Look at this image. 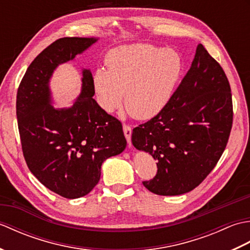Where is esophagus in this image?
<instances>
[{
  "mask_svg": "<svg viewBox=\"0 0 250 250\" xmlns=\"http://www.w3.org/2000/svg\"><path fill=\"white\" fill-rule=\"evenodd\" d=\"M124 133H125V136L126 141H128V144L129 146H131V135H132V128L130 125H124Z\"/></svg>",
  "mask_w": 250,
  "mask_h": 250,
  "instance_id": "34e87169",
  "label": "esophagus"
}]
</instances>
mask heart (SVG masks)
I'll list each match as a JSON object with an SVG mask.
<instances>
[{"mask_svg": "<svg viewBox=\"0 0 250 250\" xmlns=\"http://www.w3.org/2000/svg\"><path fill=\"white\" fill-rule=\"evenodd\" d=\"M107 70L98 67L92 84L101 108L113 113L122 104L136 119H150L172 100L183 71L176 51L134 44L121 46L105 56Z\"/></svg>", "mask_w": 250, "mask_h": 250, "instance_id": "obj_1", "label": "heart"}]
</instances>
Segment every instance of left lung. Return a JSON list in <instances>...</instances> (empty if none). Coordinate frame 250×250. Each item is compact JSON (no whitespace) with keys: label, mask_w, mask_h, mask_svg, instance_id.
I'll use <instances>...</instances> for the list:
<instances>
[{"label":"left lung","mask_w":250,"mask_h":250,"mask_svg":"<svg viewBox=\"0 0 250 250\" xmlns=\"http://www.w3.org/2000/svg\"><path fill=\"white\" fill-rule=\"evenodd\" d=\"M232 121L229 81L199 44L167 107L132 132L136 149L158 161L157 175L143 185L159 195H179L198 187L225 151Z\"/></svg>","instance_id":"obj_1"}]
</instances>
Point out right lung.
Segmentation results:
<instances>
[{"label": "right lung", "mask_w": 250, "mask_h": 250, "mask_svg": "<svg viewBox=\"0 0 250 250\" xmlns=\"http://www.w3.org/2000/svg\"><path fill=\"white\" fill-rule=\"evenodd\" d=\"M97 41L57 40L32 61L17 92L16 113L28 167L46 188L66 199L88 194L99 183L102 163L126 146L121 122L92 98L90 70L83 71L82 92L71 107L51 105L52 73Z\"/></svg>", "instance_id": "1"}]
</instances>
